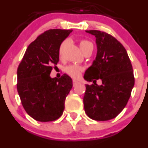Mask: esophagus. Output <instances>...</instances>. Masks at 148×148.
I'll return each mask as SVG.
<instances>
[{
	"label": "esophagus",
	"instance_id": "obj_1",
	"mask_svg": "<svg viewBox=\"0 0 148 148\" xmlns=\"http://www.w3.org/2000/svg\"><path fill=\"white\" fill-rule=\"evenodd\" d=\"M80 83V82L77 81V80H73V83L74 86H75L76 84H77V83Z\"/></svg>",
	"mask_w": 148,
	"mask_h": 148
}]
</instances>
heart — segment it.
<instances>
[{
    "label": "heart",
    "mask_w": 148,
    "mask_h": 148,
    "mask_svg": "<svg viewBox=\"0 0 148 148\" xmlns=\"http://www.w3.org/2000/svg\"><path fill=\"white\" fill-rule=\"evenodd\" d=\"M67 43V41H65L62 43V45H60V49H59V53L60 55H62V52H63V49L65 48V45ZM92 45L90 42H89L88 41L86 40H83L80 42V49H83L85 47H86L87 45ZM83 71V68L80 66H77V65H69V66L65 68V72L67 73L69 75H71V77H78L80 75V73H81L82 71Z\"/></svg>",
    "instance_id": "obj_1"
}]
</instances>
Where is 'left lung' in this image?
<instances>
[{"label": "left lung", "instance_id": "obj_1", "mask_svg": "<svg viewBox=\"0 0 148 148\" xmlns=\"http://www.w3.org/2000/svg\"><path fill=\"white\" fill-rule=\"evenodd\" d=\"M86 32L96 37L97 53L83 77L93 83L86 85L85 112L93 120L107 121L116 117L128 102L134 85L132 66L125 48L114 37L101 31ZM98 79L102 80L101 86L96 84Z\"/></svg>", "mask_w": 148, "mask_h": 148}]
</instances>
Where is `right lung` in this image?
Returning a JSON list of instances; mask_svg holds the SVG:
<instances>
[{"label": "right lung", "mask_w": 148, "mask_h": 148, "mask_svg": "<svg viewBox=\"0 0 148 148\" xmlns=\"http://www.w3.org/2000/svg\"><path fill=\"white\" fill-rule=\"evenodd\" d=\"M73 30L50 29L29 45L17 70V90L26 113L39 122H52L62 116L65 101L73 87L67 74L51 77L52 65L59 62L62 42Z\"/></svg>", "instance_id": "obj_1"}]
</instances>
